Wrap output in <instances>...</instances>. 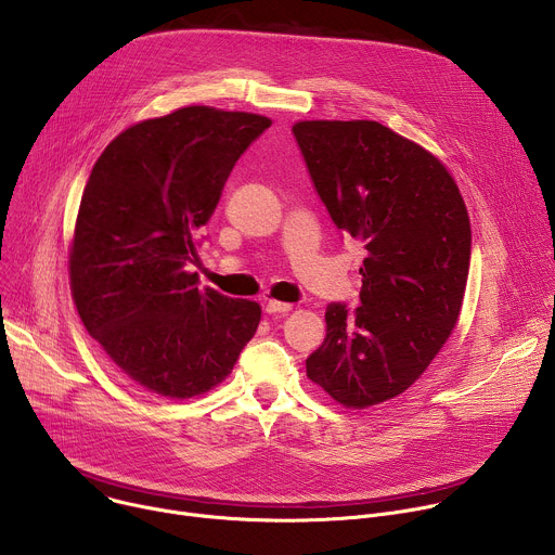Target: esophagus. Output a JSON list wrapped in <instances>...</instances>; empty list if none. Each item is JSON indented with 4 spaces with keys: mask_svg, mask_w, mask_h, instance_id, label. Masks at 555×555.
<instances>
[{
    "mask_svg": "<svg viewBox=\"0 0 555 555\" xmlns=\"http://www.w3.org/2000/svg\"><path fill=\"white\" fill-rule=\"evenodd\" d=\"M263 309H266V313H287V311H292V305L281 302V300H268Z\"/></svg>",
    "mask_w": 555,
    "mask_h": 555,
    "instance_id": "esophagus-1",
    "label": "esophagus"
}]
</instances>
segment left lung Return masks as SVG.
<instances>
[{
  "instance_id": "obj_1",
  "label": "left lung",
  "mask_w": 555,
  "mask_h": 555,
  "mask_svg": "<svg viewBox=\"0 0 555 555\" xmlns=\"http://www.w3.org/2000/svg\"><path fill=\"white\" fill-rule=\"evenodd\" d=\"M332 221L360 240V307L330 302L307 377L347 409L404 392L456 325L472 232L463 197L433 153L375 120L292 127Z\"/></svg>"
}]
</instances>
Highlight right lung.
Wrapping results in <instances>:
<instances>
[{
	"mask_svg": "<svg viewBox=\"0 0 555 555\" xmlns=\"http://www.w3.org/2000/svg\"><path fill=\"white\" fill-rule=\"evenodd\" d=\"M270 125L182 107L116 135L86 184L69 250L74 305L114 364L163 398L217 386L259 327V302L199 289L191 266L232 167Z\"/></svg>",
	"mask_w": 555,
	"mask_h": 555,
	"instance_id": "right-lung-1",
	"label": "right lung"
}]
</instances>
